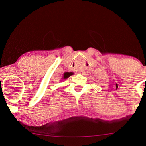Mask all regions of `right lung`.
Segmentation results:
<instances>
[{
    "mask_svg": "<svg viewBox=\"0 0 146 146\" xmlns=\"http://www.w3.org/2000/svg\"><path fill=\"white\" fill-rule=\"evenodd\" d=\"M70 73H64V79H66V78H68V77L70 76Z\"/></svg>",
    "mask_w": 146,
    "mask_h": 146,
    "instance_id": "right-lung-1",
    "label": "right lung"
}]
</instances>
